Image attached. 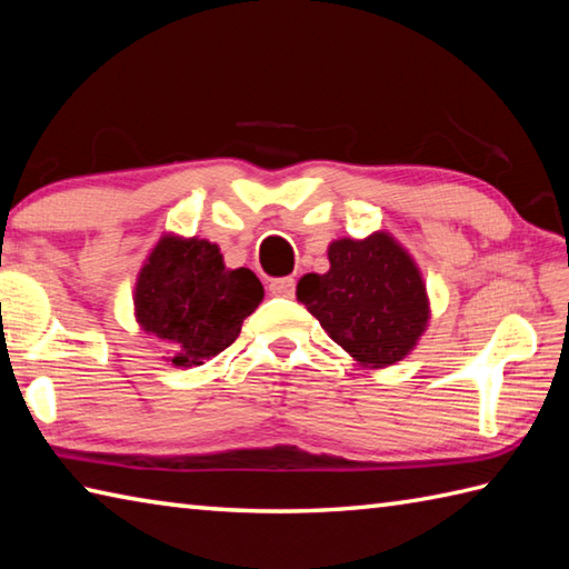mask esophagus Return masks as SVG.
Here are the masks:
<instances>
[{"label": "esophagus", "mask_w": 569, "mask_h": 569, "mask_svg": "<svg viewBox=\"0 0 569 569\" xmlns=\"http://www.w3.org/2000/svg\"><path fill=\"white\" fill-rule=\"evenodd\" d=\"M269 291L273 296H281V298H293L296 296V278L286 276V278H273L269 283Z\"/></svg>", "instance_id": "esophagus-1"}]
</instances>
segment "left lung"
<instances>
[{
	"label": "left lung",
	"instance_id": "left-lung-1",
	"mask_svg": "<svg viewBox=\"0 0 569 569\" xmlns=\"http://www.w3.org/2000/svg\"><path fill=\"white\" fill-rule=\"evenodd\" d=\"M328 273H306L296 296L322 330L365 367H389L415 350L429 322L427 286L387 231L338 239Z\"/></svg>",
	"mask_w": 569,
	"mask_h": 569
}]
</instances>
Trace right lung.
<instances>
[{
    "instance_id": "add662e5",
    "label": "right lung",
    "mask_w": 569,
    "mask_h": 569,
    "mask_svg": "<svg viewBox=\"0 0 569 569\" xmlns=\"http://www.w3.org/2000/svg\"><path fill=\"white\" fill-rule=\"evenodd\" d=\"M132 300L140 328L164 345L167 360L192 367L239 338L263 286L249 269H227L217 243L164 233L138 273Z\"/></svg>"
}]
</instances>
